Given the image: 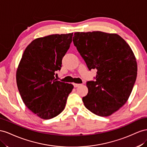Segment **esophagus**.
Returning <instances> with one entry per match:
<instances>
[{"mask_svg":"<svg viewBox=\"0 0 147 147\" xmlns=\"http://www.w3.org/2000/svg\"><path fill=\"white\" fill-rule=\"evenodd\" d=\"M73 85H74V87H78L79 86H80L81 84H75V83H74Z\"/></svg>","mask_w":147,"mask_h":147,"instance_id":"34e87169","label":"esophagus"}]
</instances>
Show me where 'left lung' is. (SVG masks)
Returning <instances> with one entry per match:
<instances>
[{
  "label": "left lung",
  "instance_id": "1",
  "mask_svg": "<svg viewBox=\"0 0 147 147\" xmlns=\"http://www.w3.org/2000/svg\"><path fill=\"white\" fill-rule=\"evenodd\" d=\"M73 43L89 70L97 69L95 81H88L82 101L100 116L112 115L126 103L137 74L135 55L117 34L101 31L77 32Z\"/></svg>",
  "mask_w": 147,
  "mask_h": 147
}]
</instances>
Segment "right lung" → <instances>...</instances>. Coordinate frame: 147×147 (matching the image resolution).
Returning a JSON list of instances; mask_svg holds the SVG:
<instances>
[{"mask_svg": "<svg viewBox=\"0 0 147 147\" xmlns=\"http://www.w3.org/2000/svg\"><path fill=\"white\" fill-rule=\"evenodd\" d=\"M73 33L52 34L32 40L24 50L16 71L18 89L25 105L39 118L50 119L65 109L71 84L57 81L62 58Z\"/></svg>", "mask_w": 147, "mask_h": 147, "instance_id": "add662e5", "label": "right lung"}]
</instances>
